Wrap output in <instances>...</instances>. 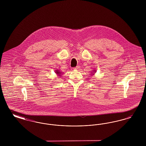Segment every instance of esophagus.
<instances>
[{"label": "esophagus", "mask_w": 146, "mask_h": 146, "mask_svg": "<svg viewBox=\"0 0 146 146\" xmlns=\"http://www.w3.org/2000/svg\"><path fill=\"white\" fill-rule=\"evenodd\" d=\"M79 68H80V66H76V68H74V69L76 70H79Z\"/></svg>", "instance_id": "1"}]
</instances>
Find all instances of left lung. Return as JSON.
Listing matches in <instances>:
<instances>
[{"mask_svg": "<svg viewBox=\"0 0 146 146\" xmlns=\"http://www.w3.org/2000/svg\"><path fill=\"white\" fill-rule=\"evenodd\" d=\"M94 71H95V70H94ZM93 74V75H94V74Z\"/></svg>", "mask_w": 146, "mask_h": 146, "instance_id": "obj_1", "label": "left lung"}]
</instances>
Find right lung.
Wrapping results in <instances>:
<instances>
[{"mask_svg": "<svg viewBox=\"0 0 146 146\" xmlns=\"http://www.w3.org/2000/svg\"><path fill=\"white\" fill-rule=\"evenodd\" d=\"M55 72L56 74H58V75H60V74H61V73L60 71H58V70H56L55 71Z\"/></svg>", "mask_w": 146, "mask_h": 146, "instance_id": "right-lung-1", "label": "right lung"}]
</instances>
